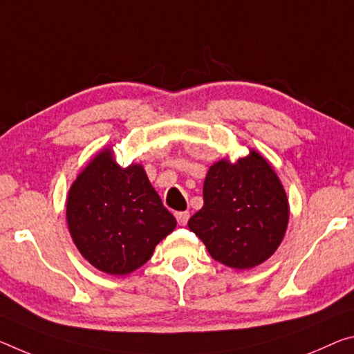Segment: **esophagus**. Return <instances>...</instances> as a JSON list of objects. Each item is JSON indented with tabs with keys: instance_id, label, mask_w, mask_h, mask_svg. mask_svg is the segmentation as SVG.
Listing matches in <instances>:
<instances>
[{
	"instance_id": "1",
	"label": "esophagus",
	"mask_w": 354,
	"mask_h": 354,
	"mask_svg": "<svg viewBox=\"0 0 354 354\" xmlns=\"http://www.w3.org/2000/svg\"><path fill=\"white\" fill-rule=\"evenodd\" d=\"M176 221L179 225H186L187 221H189V212L187 211H181V212H176Z\"/></svg>"
}]
</instances>
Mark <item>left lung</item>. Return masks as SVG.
<instances>
[{
	"mask_svg": "<svg viewBox=\"0 0 354 354\" xmlns=\"http://www.w3.org/2000/svg\"><path fill=\"white\" fill-rule=\"evenodd\" d=\"M203 201L187 225L222 265L255 268L282 243L290 218L287 192L258 151L249 149L236 162L225 157L212 164L205 178Z\"/></svg>",
	"mask_w": 354,
	"mask_h": 354,
	"instance_id": "8db88e82",
	"label": "left lung"
}]
</instances>
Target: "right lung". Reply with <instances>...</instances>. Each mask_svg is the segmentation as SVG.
Wrapping results in <instances>:
<instances>
[{
    "label": "right lung",
    "mask_w": 354,
    "mask_h": 354,
    "mask_svg": "<svg viewBox=\"0 0 354 354\" xmlns=\"http://www.w3.org/2000/svg\"><path fill=\"white\" fill-rule=\"evenodd\" d=\"M66 221L82 257L111 276L143 266L176 228L143 165H118L111 148L94 154L72 183Z\"/></svg>",
    "instance_id": "add662e5"
}]
</instances>
